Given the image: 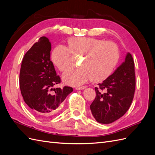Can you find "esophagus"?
Returning <instances> with one entry per match:
<instances>
[{
	"mask_svg": "<svg viewBox=\"0 0 155 155\" xmlns=\"http://www.w3.org/2000/svg\"><path fill=\"white\" fill-rule=\"evenodd\" d=\"M86 88V86H81V87H77L76 89L77 90H84Z\"/></svg>",
	"mask_w": 155,
	"mask_h": 155,
	"instance_id": "34e87169",
	"label": "esophagus"
}]
</instances>
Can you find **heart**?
Segmentation results:
<instances>
[{"label":"heart","instance_id":"1","mask_svg":"<svg viewBox=\"0 0 155 155\" xmlns=\"http://www.w3.org/2000/svg\"><path fill=\"white\" fill-rule=\"evenodd\" d=\"M69 48L58 45L51 52L54 64L61 71L70 65L71 53L82 55L81 67L70 68L63 74V81L71 86H81L90 79L100 82L108 78L119 59L118 47L111 41L92 37H73L69 40Z\"/></svg>","mask_w":155,"mask_h":155}]
</instances>
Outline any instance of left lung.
<instances>
[{"label": "left lung", "mask_w": 155, "mask_h": 155, "mask_svg": "<svg viewBox=\"0 0 155 155\" xmlns=\"http://www.w3.org/2000/svg\"><path fill=\"white\" fill-rule=\"evenodd\" d=\"M95 88L96 96L90 110L96 121L110 124L122 117L132 104L136 88L134 61L128 52L124 61Z\"/></svg>", "instance_id": "8db88e82"}]
</instances>
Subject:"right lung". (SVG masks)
Masks as SVG:
<instances>
[{
    "instance_id": "add662e5",
    "label": "right lung",
    "mask_w": 155,
    "mask_h": 155,
    "mask_svg": "<svg viewBox=\"0 0 155 155\" xmlns=\"http://www.w3.org/2000/svg\"><path fill=\"white\" fill-rule=\"evenodd\" d=\"M51 49L49 39L40 38L25 54L19 73V86L24 101L35 114L42 118H49L56 112L73 91L69 86L53 88L60 83L61 79L50 60Z\"/></svg>"
}]
</instances>
